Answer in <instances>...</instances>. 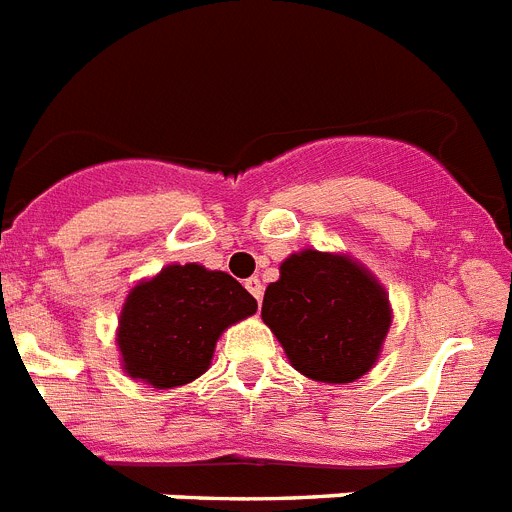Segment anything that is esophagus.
<instances>
[{
	"instance_id": "obj_1",
	"label": "esophagus",
	"mask_w": 512,
	"mask_h": 512,
	"mask_svg": "<svg viewBox=\"0 0 512 512\" xmlns=\"http://www.w3.org/2000/svg\"><path fill=\"white\" fill-rule=\"evenodd\" d=\"M246 290L251 292V295H253V298H256V300H261V295H264V285H261V279H259V277L246 279Z\"/></svg>"
}]
</instances>
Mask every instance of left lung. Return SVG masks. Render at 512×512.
Wrapping results in <instances>:
<instances>
[{"mask_svg": "<svg viewBox=\"0 0 512 512\" xmlns=\"http://www.w3.org/2000/svg\"><path fill=\"white\" fill-rule=\"evenodd\" d=\"M261 318L292 368L321 383H352L378 360L391 326L383 287L347 256L292 253L266 287Z\"/></svg>", "mask_w": 512, "mask_h": 512, "instance_id": "left-lung-1", "label": "left lung"}]
</instances>
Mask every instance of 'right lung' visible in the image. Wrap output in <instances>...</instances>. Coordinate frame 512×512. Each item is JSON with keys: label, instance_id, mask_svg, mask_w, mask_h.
<instances>
[{"label": "right lung", "instance_id": "1", "mask_svg": "<svg viewBox=\"0 0 512 512\" xmlns=\"http://www.w3.org/2000/svg\"><path fill=\"white\" fill-rule=\"evenodd\" d=\"M253 313L256 300L230 274L199 264L165 266L134 287L121 310L124 370L155 388L191 383L209 368L222 331Z\"/></svg>", "mask_w": 512, "mask_h": 512}]
</instances>
